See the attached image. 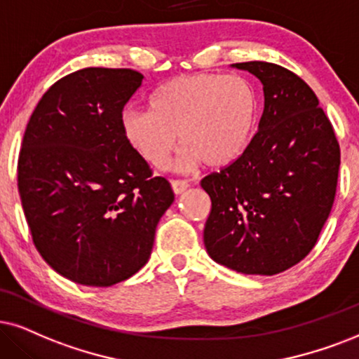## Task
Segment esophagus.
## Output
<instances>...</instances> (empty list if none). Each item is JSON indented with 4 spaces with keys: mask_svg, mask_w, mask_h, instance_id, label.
I'll use <instances>...</instances> for the list:
<instances>
[{
    "mask_svg": "<svg viewBox=\"0 0 359 359\" xmlns=\"http://www.w3.org/2000/svg\"><path fill=\"white\" fill-rule=\"evenodd\" d=\"M172 190H174L175 194H182V192H185V190L189 189V182L187 180H179V179H175V180H172Z\"/></svg>",
    "mask_w": 359,
    "mask_h": 359,
    "instance_id": "obj_1",
    "label": "esophagus"
}]
</instances>
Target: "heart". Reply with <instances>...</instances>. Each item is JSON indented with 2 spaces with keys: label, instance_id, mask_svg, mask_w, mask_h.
Listing matches in <instances>:
<instances>
[{
  "label": "heart",
  "instance_id": "b5f03b06",
  "mask_svg": "<svg viewBox=\"0 0 359 359\" xmlns=\"http://www.w3.org/2000/svg\"><path fill=\"white\" fill-rule=\"evenodd\" d=\"M260 96L240 74L179 76L161 84L151 109H126L122 134L149 165L162 169L180 144L179 165L225 167L242 156L257 129Z\"/></svg>",
  "mask_w": 359,
  "mask_h": 359
}]
</instances>
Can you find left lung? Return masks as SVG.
Returning a JSON list of instances; mask_svg holds the SVG:
<instances>
[{
    "instance_id": "left-lung-1",
    "label": "left lung",
    "mask_w": 359,
    "mask_h": 359,
    "mask_svg": "<svg viewBox=\"0 0 359 359\" xmlns=\"http://www.w3.org/2000/svg\"><path fill=\"white\" fill-rule=\"evenodd\" d=\"M263 84L258 133L242 156L202 179L212 201L203 243L245 275H276L316 245L334 202L339 144L313 89L287 67L237 62Z\"/></svg>"
}]
</instances>
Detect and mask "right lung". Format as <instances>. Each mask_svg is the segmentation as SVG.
Returning <instances> with one entry per match:
<instances>
[{
  "mask_svg": "<svg viewBox=\"0 0 359 359\" xmlns=\"http://www.w3.org/2000/svg\"><path fill=\"white\" fill-rule=\"evenodd\" d=\"M142 79L133 69L71 72L44 93L22 137L18 189L36 250L86 287L137 273L174 202L169 180L154 177L122 134Z\"/></svg>",
  "mask_w": 359,
  "mask_h": 359,
  "instance_id": "obj_1",
  "label": "right lung"
}]
</instances>
